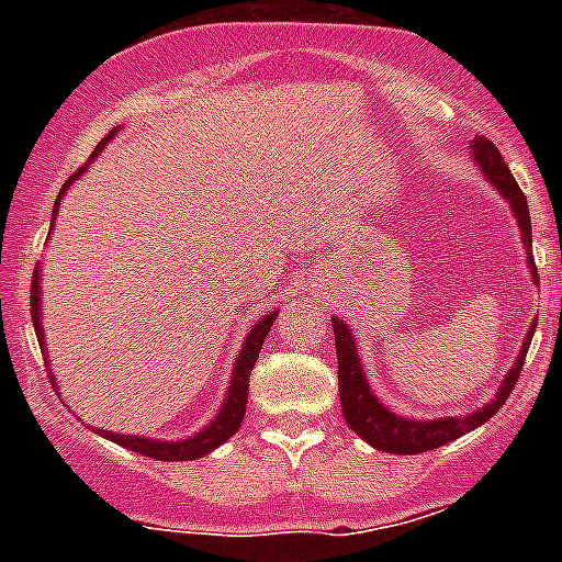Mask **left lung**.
Listing matches in <instances>:
<instances>
[{"mask_svg": "<svg viewBox=\"0 0 562 562\" xmlns=\"http://www.w3.org/2000/svg\"><path fill=\"white\" fill-rule=\"evenodd\" d=\"M470 155H473L475 168L484 173V179L490 181L497 190V195L506 198V203L512 206L514 217H517L519 236H522L525 255H527V269H530L532 282H538L536 263H532V231H530V209H527L525 192L519 190V184L514 181L512 171L503 162L501 151L492 140H486L484 135H475L473 144H470ZM334 326V345H337V381H339V402H342V416L348 422V427L359 435L361 440L372 446L378 451H386V454H422V451L440 449V446L451 443V440L462 438L470 429L481 427L484 422H490L497 411L503 407V402L508 400V394L514 391L519 372H522L527 348H530V339L536 326L530 323V331L525 334V342L519 348L517 361H514L512 370L503 378L501 389L492 396L486 405H481L479 411L468 413V416H446V418H407L400 413L389 411L381 402V396H375V391L370 389L367 381L364 364L359 359V348H356V337L350 331L348 323L339 321L337 315L331 317Z\"/></svg>", "mask_w": 562, "mask_h": 562, "instance_id": "obj_1", "label": "left lung"}]
</instances>
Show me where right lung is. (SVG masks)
<instances>
[{"label": "right lung", "mask_w": 562, "mask_h": 562, "mask_svg": "<svg viewBox=\"0 0 562 562\" xmlns=\"http://www.w3.org/2000/svg\"><path fill=\"white\" fill-rule=\"evenodd\" d=\"M119 130L122 127H113L111 133H108L105 138L94 146V151H92V157L87 160V166L78 168V171L72 173L65 184H61L59 195H56V203H54V214H50V231H54V220H56V212H59V203H61V198H65V192L70 190L72 181L81 179V173H87V168L92 166L94 157L105 149L108 140H111ZM277 315H280L277 310L274 313H266L258 323H255V326H249L245 342H241L239 356H236V361H234L231 386H228V391H225L223 407H220L217 416H214L212 422L201 429V432L190 435V438H181V440H157V438H144V435H119V432H111V429H92V432L103 435V438L113 440L116 446H124V449H130V451H138V454H144V457L162 459V462H187V459H201V457L212 454V451L220 449L225 440L234 438L236 429H239L241 422H245L249 372H252L255 361H258L260 345H263V339L269 337V328H271V323H274ZM32 323H35L37 342H40V350H43V359H45V364H48V348H45V334H43V310H40V263L35 269V280H32ZM48 375H50V381H54V372H50V367H48Z\"/></svg>", "instance_id": "add662e5"}]
</instances>
